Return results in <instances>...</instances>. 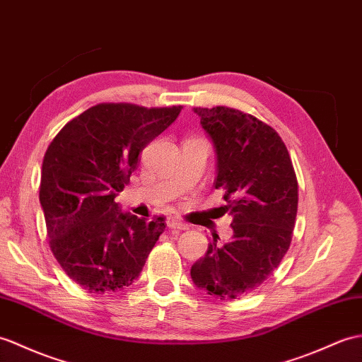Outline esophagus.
<instances>
[{
	"mask_svg": "<svg viewBox=\"0 0 362 362\" xmlns=\"http://www.w3.org/2000/svg\"><path fill=\"white\" fill-rule=\"evenodd\" d=\"M166 225L170 226V228H177V230H188V225L179 221V219H174V217H170V219L166 221Z\"/></svg>",
	"mask_w": 362,
	"mask_h": 362,
	"instance_id": "esophagus-1",
	"label": "esophagus"
}]
</instances>
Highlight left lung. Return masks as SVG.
Listing matches in <instances>:
<instances>
[{"label": "left lung", "mask_w": 362, "mask_h": 362, "mask_svg": "<svg viewBox=\"0 0 362 362\" xmlns=\"http://www.w3.org/2000/svg\"><path fill=\"white\" fill-rule=\"evenodd\" d=\"M211 139L216 188H223V213L233 217V238L217 245L213 236L204 257L191 267L200 290L221 300L245 296L281 264L298 213V180L287 146L272 126L238 109L194 107Z\"/></svg>", "instance_id": "left-lung-1"}]
</instances>
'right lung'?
I'll return each instance as SVG.
<instances>
[{
	"instance_id": "1",
	"label": "right lung",
	"mask_w": 362,
	"mask_h": 362,
	"mask_svg": "<svg viewBox=\"0 0 362 362\" xmlns=\"http://www.w3.org/2000/svg\"><path fill=\"white\" fill-rule=\"evenodd\" d=\"M182 106L100 103L66 123L43 158L40 204L49 245L64 273L90 293L119 291L137 279L165 230L115 202L139 154Z\"/></svg>"
}]
</instances>
